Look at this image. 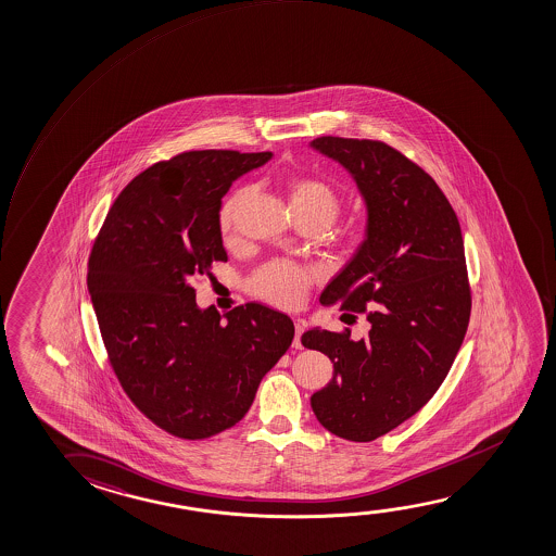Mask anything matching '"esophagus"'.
I'll list each match as a JSON object with an SVG mask.
<instances>
[{
  "instance_id": "1",
  "label": "esophagus",
  "mask_w": 556,
  "mask_h": 556,
  "mask_svg": "<svg viewBox=\"0 0 556 556\" xmlns=\"http://www.w3.org/2000/svg\"><path fill=\"white\" fill-rule=\"evenodd\" d=\"M304 321H294V329H296V334H294V340H292V346L302 348V342H300V337H302V332H304Z\"/></svg>"
}]
</instances>
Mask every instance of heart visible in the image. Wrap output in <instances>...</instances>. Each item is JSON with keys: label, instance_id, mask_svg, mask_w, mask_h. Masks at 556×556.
<instances>
[{"label": "heart", "instance_id": "heart-1", "mask_svg": "<svg viewBox=\"0 0 556 556\" xmlns=\"http://www.w3.org/2000/svg\"><path fill=\"white\" fill-rule=\"evenodd\" d=\"M247 197L249 189H239L224 202L219 212V226L226 237H233L237 216ZM289 197L294 214L317 217L325 226H330L334 217L339 216V193L334 187L319 177H292L289 181ZM312 279L314 275L307 271L306 267L275 260L252 275L250 289L256 296L271 302L275 306L294 307L306 296Z\"/></svg>", "mask_w": 556, "mask_h": 556}]
</instances>
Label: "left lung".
<instances>
[{
  "label": "left lung",
  "instance_id": "1",
  "mask_svg": "<svg viewBox=\"0 0 556 556\" xmlns=\"http://www.w3.org/2000/svg\"><path fill=\"white\" fill-rule=\"evenodd\" d=\"M312 147L352 174L367 206L365 241L319 300L370 323L357 342L350 329L302 334L334 365L312 409L332 434L372 442L422 409L455 362L472 306L465 244L442 189L394 147L332 136Z\"/></svg>",
  "mask_w": 556,
  "mask_h": 556
}]
</instances>
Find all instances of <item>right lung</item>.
<instances>
[{"label": "right lung", "instance_id": "1", "mask_svg": "<svg viewBox=\"0 0 556 556\" xmlns=\"http://www.w3.org/2000/svg\"><path fill=\"white\" fill-rule=\"evenodd\" d=\"M271 153L189 151L156 162L118 194L97 235L88 289L109 363L156 427L204 440L235 427L294 339L262 304L199 309L193 281L227 262L222 199Z\"/></svg>", "mask_w": 556, "mask_h": 556}]
</instances>
